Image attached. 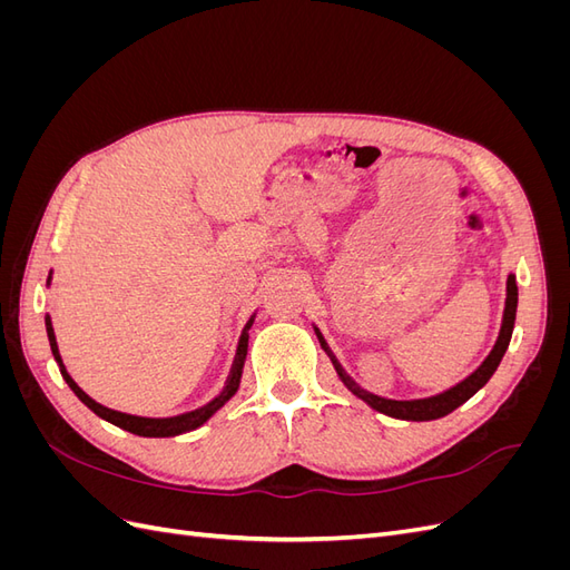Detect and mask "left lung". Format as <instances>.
Here are the masks:
<instances>
[{
  "instance_id": "8db88e82",
  "label": "left lung",
  "mask_w": 570,
  "mask_h": 570,
  "mask_svg": "<svg viewBox=\"0 0 570 570\" xmlns=\"http://www.w3.org/2000/svg\"><path fill=\"white\" fill-rule=\"evenodd\" d=\"M515 306H519V285H515V275L509 273L507 278V302H504V314H502V327H499V335H497V342L494 347L490 350V354L485 356V361L471 373L465 375L461 383H456L454 387L444 390L440 394H433V396H423V400H387V396H377L368 390L361 387L354 377L344 371L340 366V361L335 358V354L331 352V347H327V342L323 340L321 331L314 325V331L318 335V342L323 352L331 356L333 366L340 375V381L347 385V390L352 394H356L358 400H364L371 409L385 413V416L390 419H402V421H435V419H442L446 416V413H452L454 409H459L463 402H469L471 396L482 387L488 385L490 377L494 375L497 366L502 364V358L509 350V342H511V333H513V323H515Z\"/></svg>"
}]
</instances>
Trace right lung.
Instances as JSON below:
<instances>
[{
  "instance_id": "1",
  "label": "right lung",
  "mask_w": 570,
  "mask_h": 570,
  "mask_svg": "<svg viewBox=\"0 0 570 570\" xmlns=\"http://www.w3.org/2000/svg\"><path fill=\"white\" fill-rule=\"evenodd\" d=\"M51 283V273L47 278V287ZM254 316L245 323L243 327V335H239L237 340V352H235V361H233V368H230V375L226 385H223V390L214 396V400L209 404H204L195 411H187V413H178V416H170V419H145V416H132V413H124V411H114L109 406H101L99 402H95L90 394H85L78 383L73 381L71 375H68L63 361H61V354H59V344H57V335H55V327H51V318L49 314L45 316V325H47V337H49V347H51V354H55V361L59 364V371L63 375V381L68 383V387H71L76 392L78 400L88 406L90 411H95L99 419H105L118 428L128 430V433L132 435H140V438H176V435H183V433H189V430H197L199 425H204L206 421H209L214 413L230 402L235 392L239 390V381H243V368H245V358H247V344H249V327L254 323Z\"/></svg>"
}]
</instances>
